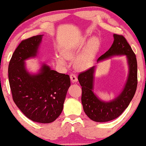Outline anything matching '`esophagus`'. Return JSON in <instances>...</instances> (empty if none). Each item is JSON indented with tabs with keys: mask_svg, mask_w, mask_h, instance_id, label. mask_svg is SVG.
<instances>
[{
	"mask_svg": "<svg viewBox=\"0 0 146 146\" xmlns=\"http://www.w3.org/2000/svg\"><path fill=\"white\" fill-rule=\"evenodd\" d=\"M70 80H71V82H73V83H75V82H76L78 81V78L76 76V75L74 74H70Z\"/></svg>",
	"mask_w": 146,
	"mask_h": 146,
	"instance_id": "obj_1",
	"label": "esophagus"
}]
</instances>
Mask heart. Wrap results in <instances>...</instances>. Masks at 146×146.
<instances>
[{
	"label": "heart",
	"instance_id": "1",
	"mask_svg": "<svg viewBox=\"0 0 146 146\" xmlns=\"http://www.w3.org/2000/svg\"><path fill=\"white\" fill-rule=\"evenodd\" d=\"M100 45V41L97 37H92L88 41L87 47L83 52L78 55L74 60V66L78 70H85L92 64L93 58L98 50ZM60 54H56L55 59L59 64L62 66H65L66 64V60L64 58L68 60L72 59L77 55L78 50V48L72 46L63 47L61 49Z\"/></svg>",
	"mask_w": 146,
	"mask_h": 146
}]
</instances>
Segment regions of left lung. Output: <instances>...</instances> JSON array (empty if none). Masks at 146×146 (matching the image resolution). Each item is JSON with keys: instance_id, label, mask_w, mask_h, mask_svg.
<instances>
[{"instance_id": "8db88e82", "label": "left lung", "mask_w": 146, "mask_h": 146, "mask_svg": "<svg viewBox=\"0 0 146 146\" xmlns=\"http://www.w3.org/2000/svg\"><path fill=\"white\" fill-rule=\"evenodd\" d=\"M114 41L109 49L99 57L97 62L115 56H126L128 73L126 83L118 96L109 101L99 99L95 94L94 73L96 66L78 75V81L82 86V103L84 111L91 120L104 122L119 117L127 108L136 93L137 80V60L132 48L122 35L113 34Z\"/></svg>"}]
</instances>
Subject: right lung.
<instances>
[{
	"label": "right lung",
	"mask_w": 146,
	"mask_h": 146,
	"mask_svg": "<svg viewBox=\"0 0 146 146\" xmlns=\"http://www.w3.org/2000/svg\"><path fill=\"white\" fill-rule=\"evenodd\" d=\"M43 36L31 37L20 43L10 59L8 80L14 103L24 115L39 123H50L62 113L70 80L45 63H41L36 73L27 70L25 61L37 56Z\"/></svg>",
	"instance_id": "add662e5"
}]
</instances>
